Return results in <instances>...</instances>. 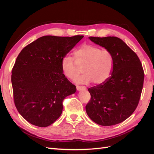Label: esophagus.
Here are the masks:
<instances>
[{"label":"esophagus","instance_id":"esophagus-1","mask_svg":"<svg viewBox=\"0 0 154 154\" xmlns=\"http://www.w3.org/2000/svg\"><path fill=\"white\" fill-rule=\"evenodd\" d=\"M86 87L85 86H80V85H76V89L78 91H80V90H85Z\"/></svg>","mask_w":154,"mask_h":154}]
</instances>
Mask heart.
Here are the masks:
<instances>
[{
	"instance_id": "b5f03b06",
	"label": "heart",
	"mask_w": 154,
	"mask_h": 154,
	"mask_svg": "<svg viewBox=\"0 0 154 154\" xmlns=\"http://www.w3.org/2000/svg\"><path fill=\"white\" fill-rule=\"evenodd\" d=\"M75 60H74L73 59ZM62 70L67 78L76 82L101 85L109 80L114 67V56L109 50L92 45H83L74 52V58L66 56L62 60Z\"/></svg>"
}]
</instances>
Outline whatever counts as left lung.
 <instances>
[{"mask_svg": "<svg viewBox=\"0 0 154 154\" xmlns=\"http://www.w3.org/2000/svg\"><path fill=\"white\" fill-rule=\"evenodd\" d=\"M88 38L112 53L114 67L106 82L88 89L91 97L85 106L87 114L100 125L120 123L132 114L140 100L144 77L141 62L136 53L118 37Z\"/></svg>", "mask_w": 154, "mask_h": 154, "instance_id": "8db88e82", "label": "left lung"}]
</instances>
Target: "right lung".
Returning <instances> with one entry per match:
<instances>
[{
    "label": "right lung",
    "mask_w": 154,
    "mask_h": 154,
    "mask_svg": "<svg viewBox=\"0 0 154 154\" xmlns=\"http://www.w3.org/2000/svg\"><path fill=\"white\" fill-rule=\"evenodd\" d=\"M83 37L42 36L18 55L11 71L14 103L31 124H53L62 114L63 100L76 92V86L63 74L61 63Z\"/></svg>",
    "instance_id": "right-lung-1"
}]
</instances>
